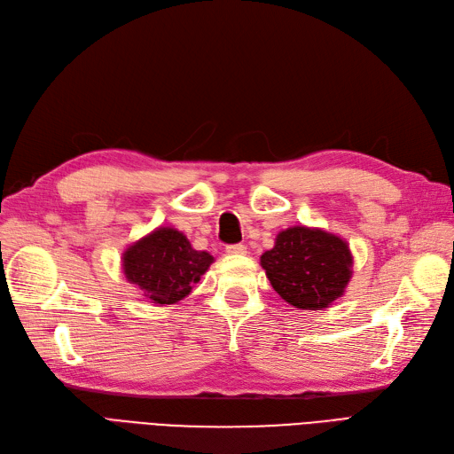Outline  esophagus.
Masks as SVG:
<instances>
[{
    "instance_id": "obj_1",
    "label": "esophagus",
    "mask_w": 454,
    "mask_h": 454,
    "mask_svg": "<svg viewBox=\"0 0 454 454\" xmlns=\"http://www.w3.org/2000/svg\"><path fill=\"white\" fill-rule=\"evenodd\" d=\"M246 250H248V248H246L244 244H229L225 248V252L231 254V255H244Z\"/></svg>"
}]
</instances>
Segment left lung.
<instances>
[{
	"label": "left lung",
	"instance_id": "left-lung-1",
	"mask_svg": "<svg viewBox=\"0 0 454 454\" xmlns=\"http://www.w3.org/2000/svg\"><path fill=\"white\" fill-rule=\"evenodd\" d=\"M352 255L345 240L320 229L292 227L261 255L274 292L303 310H320L342 295L350 280Z\"/></svg>",
	"mask_w": 454,
	"mask_h": 454
}]
</instances>
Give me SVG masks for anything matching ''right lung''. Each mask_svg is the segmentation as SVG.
I'll return each instance as SVG.
<instances>
[{"mask_svg": "<svg viewBox=\"0 0 454 454\" xmlns=\"http://www.w3.org/2000/svg\"><path fill=\"white\" fill-rule=\"evenodd\" d=\"M214 257L191 248L180 231L160 227L138 240L122 255L127 280L140 286L157 305L182 301L208 270Z\"/></svg>", "mask_w": 454, "mask_h": 454, "instance_id": "obj_1", "label": "right lung"}]
</instances>
